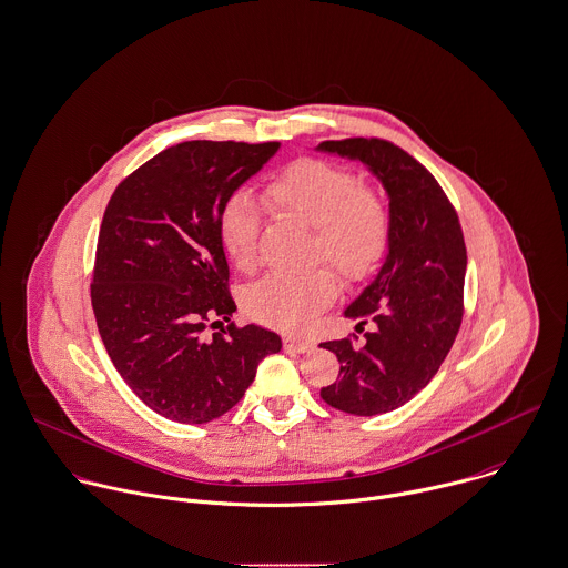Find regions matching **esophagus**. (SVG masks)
<instances>
[{
    "label": "esophagus",
    "mask_w": 568,
    "mask_h": 568,
    "mask_svg": "<svg viewBox=\"0 0 568 568\" xmlns=\"http://www.w3.org/2000/svg\"><path fill=\"white\" fill-rule=\"evenodd\" d=\"M311 348H313L311 342H304V339H284V351H286V353H297V355H302V353H308Z\"/></svg>",
    "instance_id": "obj_1"
}]
</instances>
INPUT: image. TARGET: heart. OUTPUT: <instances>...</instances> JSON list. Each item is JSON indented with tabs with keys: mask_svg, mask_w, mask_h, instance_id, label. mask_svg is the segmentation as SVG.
<instances>
[{
	"mask_svg": "<svg viewBox=\"0 0 568 568\" xmlns=\"http://www.w3.org/2000/svg\"><path fill=\"white\" fill-rule=\"evenodd\" d=\"M264 195L275 213L311 226L315 255H326L346 277L368 275L387 251V206L346 168L313 159L295 161L268 179ZM257 231L253 200L244 193L231 195L220 211L217 235L235 268H253ZM335 295V273L320 266L302 275H266L246 291L244 306L260 324L297 333L311 326Z\"/></svg>",
	"mask_w": 568,
	"mask_h": 568,
	"instance_id": "b5f03b06",
	"label": "heart"
}]
</instances>
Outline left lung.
Wrapping results in <instances>:
<instances>
[{
  "label": "left lung",
  "instance_id": "8db88e82",
  "mask_svg": "<svg viewBox=\"0 0 568 568\" xmlns=\"http://www.w3.org/2000/svg\"><path fill=\"white\" fill-rule=\"evenodd\" d=\"M320 152L362 161L389 197V242L377 277L344 311L375 324L364 342L322 348L342 368L322 398L342 412L375 416L414 398L445 362L460 322L467 248L458 215L436 179L381 139L324 141Z\"/></svg>",
  "mask_w": 568,
  "mask_h": 568
}]
</instances>
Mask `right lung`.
Returning <instances> with one entry per match:
<instances>
[{
	"mask_svg": "<svg viewBox=\"0 0 568 568\" xmlns=\"http://www.w3.org/2000/svg\"><path fill=\"white\" fill-rule=\"evenodd\" d=\"M277 150L275 141L179 143L130 174L105 206L90 286L99 335L132 392L170 420L222 416L282 348L255 324L206 335L211 320L235 311L220 211Z\"/></svg>",
	"mask_w": 568,
	"mask_h": 568,
	"instance_id": "1",
	"label": "right lung"
}]
</instances>
